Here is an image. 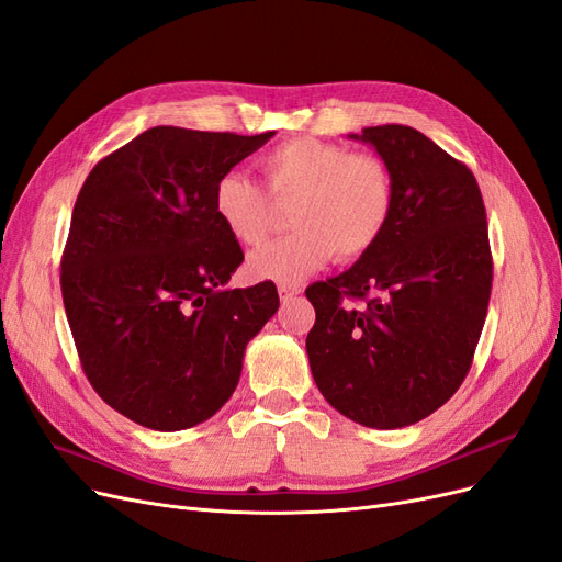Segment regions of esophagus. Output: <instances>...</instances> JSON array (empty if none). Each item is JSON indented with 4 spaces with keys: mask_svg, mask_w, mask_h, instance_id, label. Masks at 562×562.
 Returning <instances> with one entry per match:
<instances>
[{
    "mask_svg": "<svg viewBox=\"0 0 562 562\" xmlns=\"http://www.w3.org/2000/svg\"><path fill=\"white\" fill-rule=\"evenodd\" d=\"M300 285H288V283H281L279 285V297L285 302V300H290V297H295V295H300Z\"/></svg>",
    "mask_w": 562,
    "mask_h": 562,
    "instance_id": "34e87169",
    "label": "esophagus"
}]
</instances>
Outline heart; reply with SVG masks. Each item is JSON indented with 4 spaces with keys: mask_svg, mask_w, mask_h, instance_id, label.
Instances as JSON below:
<instances>
[{
    "mask_svg": "<svg viewBox=\"0 0 562 562\" xmlns=\"http://www.w3.org/2000/svg\"><path fill=\"white\" fill-rule=\"evenodd\" d=\"M269 195L293 204L295 232L250 254L246 269L258 281L293 285L333 258L351 262L379 244L395 206L393 173L379 156L353 153L314 137L290 139L260 160ZM267 192L244 173L227 171L214 186V211L241 246L260 244L274 218Z\"/></svg>",
    "mask_w": 562,
    "mask_h": 562,
    "instance_id": "obj_1",
    "label": "heart"
}]
</instances>
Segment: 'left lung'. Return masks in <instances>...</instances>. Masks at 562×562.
<instances>
[{
  "mask_svg": "<svg viewBox=\"0 0 562 562\" xmlns=\"http://www.w3.org/2000/svg\"><path fill=\"white\" fill-rule=\"evenodd\" d=\"M351 139L389 165L395 206L370 254L306 288L316 308L306 353L339 414L395 430L437 412L470 372L493 285L486 206L468 165L414 127H364Z\"/></svg>",
  "mask_w": 562,
  "mask_h": 562,
  "instance_id": "1",
  "label": "left lung"
}]
</instances>
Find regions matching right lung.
Returning a JSON list of instances; mask_svg holds the SVG:
<instances>
[{
	"label": "right lung",
	"instance_id": "add662e5",
	"mask_svg": "<svg viewBox=\"0 0 562 562\" xmlns=\"http://www.w3.org/2000/svg\"><path fill=\"white\" fill-rule=\"evenodd\" d=\"M272 137L150 127L76 198L60 274L71 337L94 393L144 428L214 416L277 314L274 283L225 290L244 254L214 211L218 177Z\"/></svg>",
	"mask_w": 562,
	"mask_h": 562
}]
</instances>
